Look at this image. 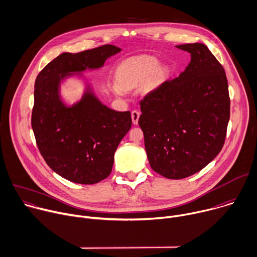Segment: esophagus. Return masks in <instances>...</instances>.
Segmentation results:
<instances>
[{"label":"esophagus","instance_id":"obj_1","mask_svg":"<svg viewBox=\"0 0 257 257\" xmlns=\"http://www.w3.org/2000/svg\"><path fill=\"white\" fill-rule=\"evenodd\" d=\"M139 117H140V112L138 110H133L132 111V119H133L134 124H138Z\"/></svg>","mask_w":257,"mask_h":257}]
</instances>
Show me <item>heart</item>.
<instances>
[{
	"mask_svg": "<svg viewBox=\"0 0 257 257\" xmlns=\"http://www.w3.org/2000/svg\"><path fill=\"white\" fill-rule=\"evenodd\" d=\"M159 66L160 63L157 59L149 56L128 59L117 69L116 80L118 84L113 86L114 91L121 95L123 88H132L142 84L158 71Z\"/></svg>",
	"mask_w": 257,
	"mask_h": 257,
	"instance_id": "b5f03b06",
	"label": "heart"
}]
</instances>
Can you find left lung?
<instances>
[{
	"label": "left lung",
	"mask_w": 257,
	"mask_h": 257,
	"mask_svg": "<svg viewBox=\"0 0 257 257\" xmlns=\"http://www.w3.org/2000/svg\"><path fill=\"white\" fill-rule=\"evenodd\" d=\"M191 60L179 77L166 80L141 101L139 125L152 169L169 179L188 177L222 150L230 118L223 66L202 43L176 46Z\"/></svg>",
	"instance_id": "1"
}]
</instances>
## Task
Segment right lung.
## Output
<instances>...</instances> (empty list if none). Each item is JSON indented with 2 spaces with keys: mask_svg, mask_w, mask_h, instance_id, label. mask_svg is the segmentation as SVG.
Here are the masks:
<instances>
[{
  "mask_svg": "<svg viewBox=\"0 0 257 257\" xmlns=\"http://www.w3.org/2000/svg\"><path fill=\"white\" fill-rule=\"evenodd\" d=\"M121 49L105 44L78 54L64 53L47 64L34 85L31 125L46 164L62 177L95 184L109 176L114 153L132 126L130 111L108 108L91 89L72 107L60 98V82L71 73L98 69Z\"/></svg>",
  "mask_w": 257,
  "mask_h": 257,
  "instance_id": "add662e5",
  "label": "right lung"
}]
</instances>
